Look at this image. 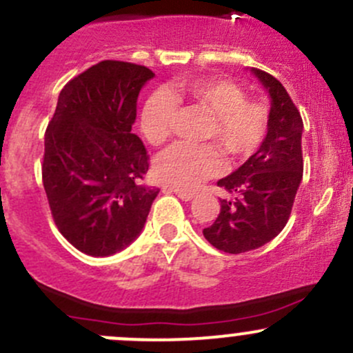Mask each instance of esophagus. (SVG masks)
Instances as JSON below:
<instances>
[{
  "instance_id": "34e87169",
  "label": "esophagus",
  "mask_w": 353,
  "mask_h": 353,
  "mask_svg": "<svg viewBox=\"0 0 353 353\" xmlns=\"http://www.w3.org/2000/svg\"><path fill=\"white\" fill-rule=\"evenodd\" d=\"M168 190L175 192V194L178 195V197L181 199V201H192V199L195 197V195L192 194V192H188V190H181V188H178V187H170Z\"/></svg>"
}]
</instances>
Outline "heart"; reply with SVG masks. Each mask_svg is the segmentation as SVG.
<instances>
[{
    "label": "heart",
    "instance_id": "heart-1",
    "mask_svg": "<svg viewBox=\"0 0 353 353\" xmlns=\"http://www.w3.org/2000/svg\"><path fill=\"white\" fill-rule=\"evenodd\" d=\"M178 101L211 113L202 139L214 144H176L159 156L156 173L166 183L194 190L223 170L221 150L232 161L256 154L270 132L271 114L266 103L249 99L245 89L223 77L181 80L172 89H159L145 101L141 128L149 144L163 145L173 134Z\"/></svg>",
    "mask_w": 353,
    "mask_h": 353
}]
</instances>
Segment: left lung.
I'll return each mask as SVG.
<instances>
[{
  "label": "left lung",
  "instance_id": "left-lung-1",
  "mask_svg": "<svg viewBox=\"0 0 353 353\" xmlns=\"http://www.w3.org/2000/svg\"><path fill=\"white\" fill-rule=\"evenodd\" d=\"M271 96L268 137L256 154L218 185L233 199H219L221 209L202 230L218 250L242 254L259 249L287 225L303 172L302 117L278 79L252 68Z\"/></svg>",
  "mask_w": 353,
  "mask_h": 353
}]
</instances>
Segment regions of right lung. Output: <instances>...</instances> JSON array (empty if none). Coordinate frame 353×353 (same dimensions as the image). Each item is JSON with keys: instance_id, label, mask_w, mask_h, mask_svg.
I'll return each mask as SVG.
<instances>
[{"instance_id": "obj_1", "label": "right lung", "mask_w": 353, "mask_h": 353, "mask_svg": "<svg viewBox=\"0 0 353 353\" xmlns=\"http://www.w3.org/2000/svg\"><path fill=\"white\" fill-rule=\"evenodd\" d=\"M148 66L104 59L61 89L44 135L43 185L59 233L87 256L130 245L159 188L142 183L149 154L132 125Z\"/></svg>"}]
</instances>
